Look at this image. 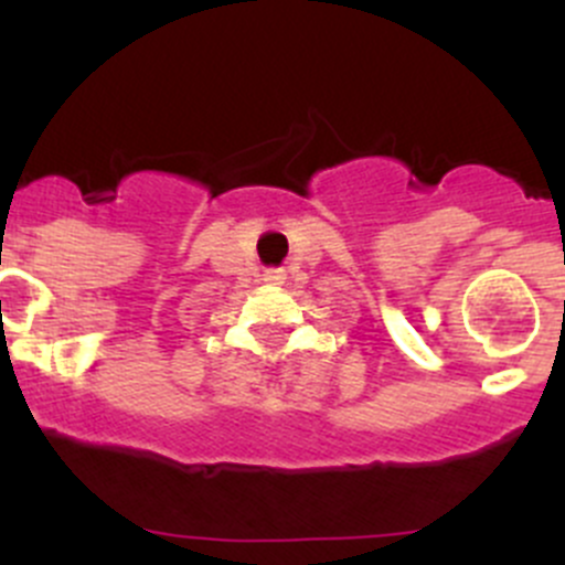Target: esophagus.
Masks as SVG:
<instances>
[{"mask_svg":"<svg viewBox=\"0 0 565 565\" xmlns=\"http://www.w3.org/2000/svg\"><path fill=\"white\" fill-rule=\"evenodd\" d=\"M267 278H270V281H281L284 273L281 270H273V273H267Z\"/></svg>","mask_w":565,"mask_h":565,"instance_id":"esophagus-1","label":"esophagus"}]
</instances>
